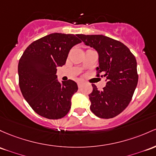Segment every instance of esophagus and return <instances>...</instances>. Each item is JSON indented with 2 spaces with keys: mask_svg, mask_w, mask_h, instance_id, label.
<instances>
[{
  "mask_svg": "<svg viewBox=\"0 0 156 156\" xmlns=\"http://www.w3.org/2000/svg\"><path fill=\"white\" fill-rule=\"evenodd\" d=\"M82 85H83V82H81V81L78 82V88H81V87H82Z\"/></svg>",
  "mask_w": 156,
  "mask_h": 156,
  "instance_id": "esophagus-1",
  "label": "esophagus"
}]
</instances>
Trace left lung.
Returning a JSON list of instances; mask_svg holds the SVG:
<instances>
[{
  "mask_svg": "<svg viewBox=\"0 0 156 156\" xmlns=\"http://www.w3.org/2000/svg\"><path fill=\"white\" fill-rule=\"evenodd\" d=\"M85 45L98 53L97 77H106L107 82L102 90L92 84L89 95L90 109L101 119H112L129 105L138 83L137 62L134 55L119 41L102 35H77ZM101 74V75H100Z\"/></svg>",
  "mask_w": 156,
  "mask_h": 156,
  "instance_id": "left-lung-1",
  "label": "left lung"
}]
</instances>
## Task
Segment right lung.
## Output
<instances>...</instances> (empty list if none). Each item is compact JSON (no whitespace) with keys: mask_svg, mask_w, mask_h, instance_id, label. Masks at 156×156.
Returning <instances> with one entry per match:
<instances>
[{"mask_svg":"<svg viewBox=\"0 0 156 156\" xmlns=\"http://www.w3.org/2000/svg\"><path fill=\"white\" fill-rule=\"evenodd\" d=\"M81 42L73 34L52 33L32 42L20 57V91L39 115L59 119L69 112L71 98L78 91V85L72 80L61 83L56 72L58 66L65 64L71 48Z\"/></svg>","mask_w":156,"mask_h":156,"instance_id":"add662e5","label":"right lung"}]
</instances>
